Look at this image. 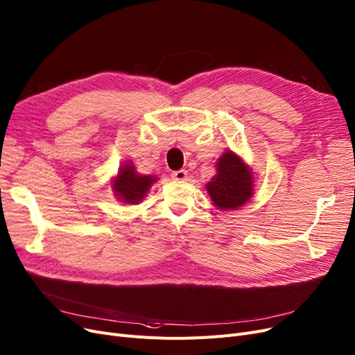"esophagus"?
Masks as SVG:
<instances>
[{"mask_svg":"<svg viewBox=\"0 0 355 355\" xmlns=\"http://www.w3.org/2000/svg\"><path fill=\"white\" fill-rule=\"evenodd\" d=\"M172 178L175 180H185L188 178V172H187V170H183V168L175 170V172L172 173Z\"/></svg>","mask_w":355,"mask_h":355,"instance_id":"obj_1","label":"esophagus"}]
</instances>
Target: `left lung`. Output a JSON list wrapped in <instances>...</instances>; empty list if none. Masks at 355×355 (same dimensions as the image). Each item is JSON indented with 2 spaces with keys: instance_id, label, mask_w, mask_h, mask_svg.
Returning a JSON list of instances; mask_svg holds the SVG:
<instances>
[{
  "instance_id": "8db88e82",
  "label": "left lung",
  "mask_w": 355,
  "mask_h": 355,
  "mask_svg": "<svg viewBox=\"0 0 355 355\" xmlns=\"http://www.w3.org/2000/svg\"><path fill=\"white\" fill-rule=\"evenodd\" d=\"M252 173L242 159L232 151L223 154L217 163V175L207 183V191L221 209H236L252 196Z\"/></svg>"
}]
</instances>
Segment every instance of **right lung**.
<instances>
[{"mask_svg":"<svg viewBox=\"0 0 355 355\" xmlns=\"http://www.w3.org/2000/svg\"><path fill=\"white\" fill-rule=\"evenodd\" d=\"M155 178L153 176L137 175L134 166L123 164L116 180H113V191L121 201L126 204H138L146 196Z\"/></svg>","mask_w":355,"mask_h":355,"instance_id":"obj_1","label":"right lung"}]
</instances>
